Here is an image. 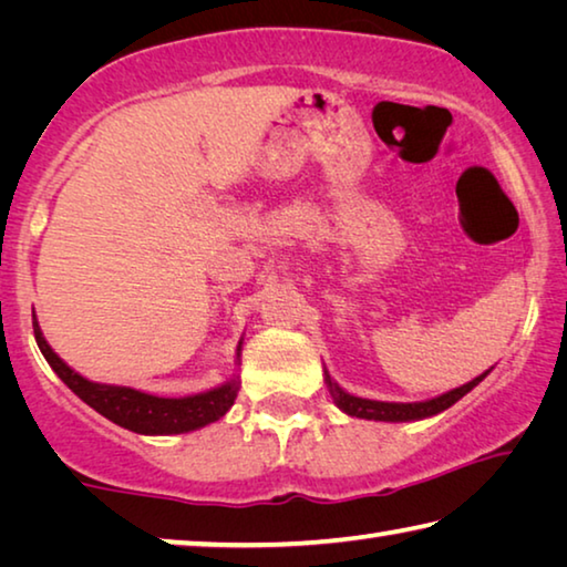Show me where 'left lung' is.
I'll return each mask as SVG.
<instances>
[{
    "label": "left lung",
    "mask_w": 567,
    "mask_h": 567,
    "mask_svg": "<svg viewBox=\"0 0 567 567\" xmlns=\"http://www.w3.org/2000/svg\"><path fill=\"white\" fill-rule=\"evenodd\" d=\"M491 372V370H487ZM487 372L483 375L475 378L473 382H467L463 388H455L445 392V395H440L435 400H427V402H378V400H362V398H354L348 395L342 388L334 385L330 380V375L324 378L328 380V388L332 392L334 402H338V408H342L348 415L352 417H364V420H385V422H405V420H420V417H430V415H437V412L447 410L450 405H455V402L467 395L470 390H473L480 380H483Z\"/></svg>",
    "instance_id": "1"
}]
</instances>
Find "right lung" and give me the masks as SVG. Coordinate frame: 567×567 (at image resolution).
I'll list each match as a JSON object with an SVG mask.
<instances>
[{
	"label": "right lung",
	"instance_id": "obj_1",
	"mask_svg": "<svg viewBox=\"0 0 567 567\" xmlns=\"http://www.w3.org/2000/svg\"><path fill=\"white\" fill-rule=\"evenodd\" d=\"M34 340L40 344L44 360L52 364V370L62 378L76 398L87 402L120 427H127L132 433L142 435H172V433H189V430L205 427L215 422L233 408L237 398V382L203 392V395L192 398H155L147 392L132 388H114V385H97V382L84 380L76 375L72 368L56 358L50 344L42 338L40 324L34 322ZM239 354V352H237Z\"/></svg>",
	"mask_w": 567,
	"mask_h": 567
}]
</instances>
